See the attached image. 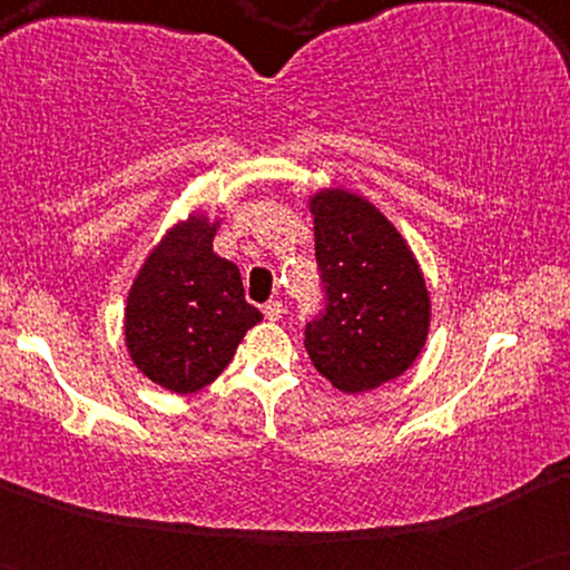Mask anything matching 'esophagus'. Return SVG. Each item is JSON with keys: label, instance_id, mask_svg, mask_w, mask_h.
I'll return each mask as SVG.
<instances>
[{"label": "esophagus", "instance_id": "esophagus-1", "mask_svg": "<svg viewBox=\"0 0 570 570\" xmlns=\"http://www.w3.org/2000/svg\"><path fill=\"white\" fill-rule=\"evenodd\" d=\"M264 316L269 318V322H279V318L285 316V306L279 301H269V303H264Z\"/></svg>", "mask_w": 570, "mask_h": 570}]
</instances>
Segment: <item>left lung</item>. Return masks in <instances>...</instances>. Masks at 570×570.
<instances>
[{
  "label": "left lung",
  "instance_id": "obj_1",
  "mask_svg": "<svg viewBox=\"0 0 570 570\" xmlns=\"http://www.w3.org/2000/svg\"><path fill=\"white\" fill-rule=\"evenodd\" d=\"M326 306L306 324L316 371L355 394L402 376L431 330V295L407 240L368 199L322 189L308 202Z\"/></svg>",
  "mask_w": 570,
  "mask_h": 570
}]
</instances>
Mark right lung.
Wrapping results in <instances>:
<instances>
[{"instance_id": "right-lung-1", "label": "right lung", "mask_w": 570, "mask_h": 570, "mask_svg": "<svg viewBox=\"0 0 570 570\" xmlns=\"http://www.w3.org/2000/svg\"><path fill=\"white\" fill-rule=\"evenodd\" d=\"M217 225L202 213L176 223L129 287L124 337L131 361L176 394L213 384L244 334L262 322L244 298L236 264L213 252Z\"/></svg>"}]
</instances>
